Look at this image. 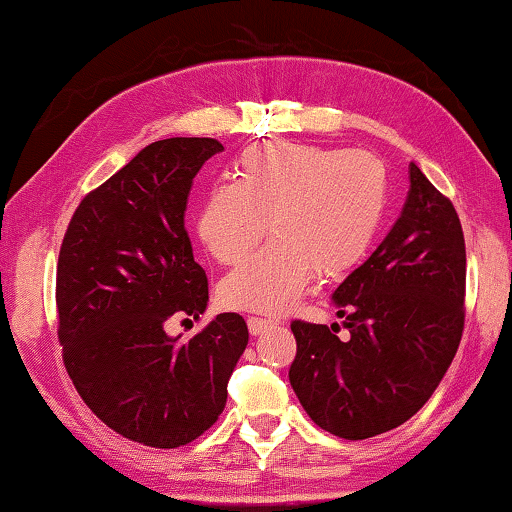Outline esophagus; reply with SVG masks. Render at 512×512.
Returning a JSON list of instances; mask_svg holds the SVG:
<instances>
[{
  "label": "esophagus",
  "mask_w": 512,
  "mask_h": 512,
  "mask_svg": "<svg viewBox=\"0 0 512 512\" xmlns=\"http://www.w3.org/2000/svg\"><path fill=\"white\" fill-rule=\"evenodd\" d=\"M276 325H278V321H272V318H258V316L247 318V327H249V332H252L254 336L263 334L267 330H272V327H276Z\"/></svg>",
  "instance_id": "34e87169"
}]
</instances>
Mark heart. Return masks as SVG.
<instances>
[{"label":"heart","mask_w":512,"mask_h":512,"mask_svg":"<svg viewBox=\"0 0 512 512\" xmlns=\"http://www.w3.org/2000/svg\"><path fill=\"white\" fill-rule=\"evenodd\" d=\"M385 207L381 162L363 151L272 142L238 158L236 180L211 185L196 229L211 258L231 265L265 236L272 245L220 283L231 310L283 314L314 274L339 278L368 252Z\"/></svg>","instance_id":"b5f03b06"}]
</instances>
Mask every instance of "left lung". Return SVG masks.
Listing matches in <instances>:
<instances>
[{"instance_id":"left-lung-1","label":"left lung","mask_w":512,"mask_h":512,"mask_svg":"<svg viewBox=\"0 0 512 512\" xmlns=\"http://www.w3.org/2000/svg\"><path fill=\"white\" fill-rule=\"evenodd\" d=\"M464 294L459 216L412 162L401 218L332 294L350 336L292 323L289 383L316 426L341 439H368L426 406L457 354Z\"/></svg>"}]
</instances>
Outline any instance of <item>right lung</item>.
<instances>
[{"label": "right lung", "mask_w": 512, "mask_h": 512, "mask_svg": "<svg viewBox=\"0 0 512 512\" xmlns=\"http://www.w3.org/2000/svg\"><path fill=\"white\" fill-rule=\"evenodd\" d=\"M223 149L211 138L144 147L80 202L57 260V334L75 390L111 430L151 448L187 446L214 426L249 341L234 312L189 341L165 330L173 314L207 310L185 209L196 173Z\"/></svg>", "instance_id": "obj_1"}]
</instances>
